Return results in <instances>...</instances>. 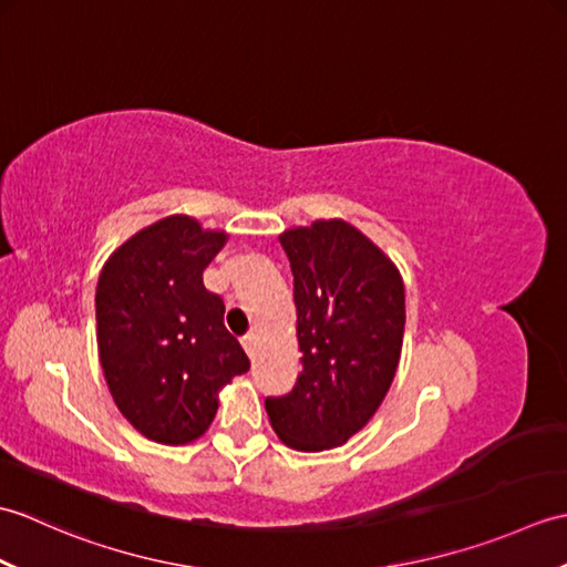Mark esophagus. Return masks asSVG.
I'll return each mask as SVG.
<instances>
[{
  "mask_svg": "<svg viewBox=\"0 0 567 567\" xmlns=\"http://www.w3.org/2000/svg\"><path fill=\"white\" fill-rule=\"evenodd\" d=\"M240 343H244L246 353H248V355H252V351H256V333H246L244 339H240Z\"/></svg>",
  "mask_w": 567,
  "mask_h": 567,
  "instance_id": "obj_1",
  "label": "esophagus"
}]
</instances>
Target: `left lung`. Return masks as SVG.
<instances>
[{
  "label": "left lung",
  "instance_id": "8db88e82",
  "mask_svg": "<svg viewBox=\"0 0 567 567\" xmlns=\"http://www.w3.org/2000/svg\"><path fill=\"white\" fill-rule=\"evenodd\" d=\"M295 277L302 375L265 396L290 449L323 451L368 424L388 394L404 336V285L384 252L346 221L280 236Z\"/></svg>",
  "mask_w": 567,
  "mask_h": 567
}]
</instances>
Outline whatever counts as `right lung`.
Returning <instances> with one entry per match:
<instances>
[{
  "instance_id": "obj_1",
  "label": "right lung",
  "mask_w": 567,
  "mask_h": 567,
  "mask_svg": "<svg viewBox=\"0 0 567 567\" xmlns=\"http://www.w3.org/2000/svg\"><path fill=\"white\" fill-rule=\"evenodd\" d=\"M226 234L189 216L143 228L106 260L97 285V346L122 414L158 443H189L209 429L216 390L250 360L224 327V299L202 272Z\"/></svg>"
}]
</instances>
